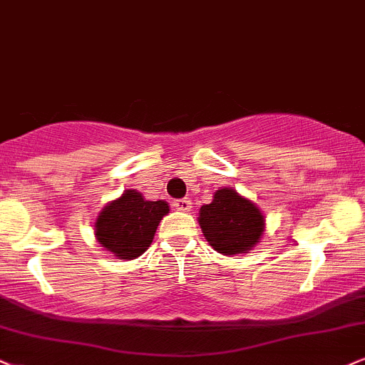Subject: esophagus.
I'll return each mask as SVG.
<instances>
[{
  "instance_id": "obj_1",
  "label": "esophagus",
  "mask_w": 365,
  "mask_h": 365,
  "mask_svg": "<svg viewBox=\"0 0 365 365\" xmlns=\"http://www.w3.org/2000/svg\"><path fill=\"white\" fill-rule=\"evenodd\" d=\"M173 207L177 210H182V212H188L192 209V202L188 200V198H178V200L173 202Z\"/></svg>"
}]
</instances>
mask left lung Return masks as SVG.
Returning <instances> with one entry per match:
<instances>
[{
  "mask_svg": "<svg viewBox=\"0 0 365 365\" xmlns=\"http://www.w3.org/2000/svg\"><path fill=\"white\" fill-rule=\"evenodd\" d=\"M198 224L207 242L224 256L251 251L264 232L259 207L227 187L217 190L210 204L200 207Z\"/></svg>",
  "mask_w": 365,
  "mask_h": 365,
  "instance_id": "8db88e82",
  "label": "left lung"
}]
</instances>
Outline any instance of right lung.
Here are the masks:
<instances>
[{
  "instance_id": "add662e5",
  "label": "right lung",
  "mask_w": 365,
  "mask_h": 365,
  "mask_svg": "<svg viewBox=\"0 0 365 365\" xmlns=\"http://www.w3.org/2000/svg\"><path fill=\"white\" fill-rule=\"evenodd\" d=\"M170 212L165 200H145L138 190H124L96 220V237L119 259H136L153 242L160 220Z\"/></svg>"
}]
</instances>
